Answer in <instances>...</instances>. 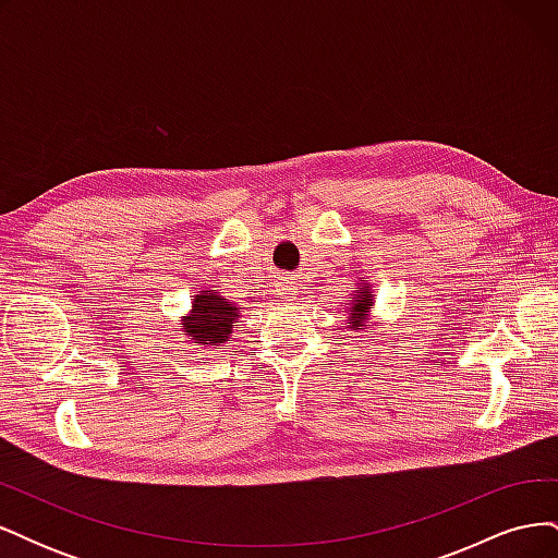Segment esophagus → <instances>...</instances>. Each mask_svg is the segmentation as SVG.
Segmentation results:
<instances>
[{
  "label": "esophagus",
  "mask_w": 558,
  "mask_h": 558,
  "mask_svg": "<svg viewBox=\"0 0 558 558\" xmlns=\"http://www.w3.org/2000/svg\"><path fill=\"white\" fill-rule=\"evenodd\" d=\"M277 291L281 298H293L298 293V283L289 277H283L279 283H277Z\"/></svg>",
  "instance_id": "esophagus-1"
}]
</instances>
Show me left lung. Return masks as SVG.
Listing matches in <instances>:
<instances>
[{"instance_id": "1", "label": "left lung", "mask_w": 558, "mask_h": 558, "mask_svg": "<svg viewBox=\"0 0 558 558\" xmlns=\"http://www.w3.org/2000/svg\"><path fill=\"white\" fill-rule=\"evenodd\" d=\"M373 305H375V298H373V291H369V286L365 283L363 289L359 293H353L349 307H347V320H349V328L353 330H363L365 324H367V316L369 312H373Z\"/></svg>"}]
</instances>
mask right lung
I'll use <instances>...</instances> for the list:
<instances>
[{
	"label": "right lung",
	"instance_id": "obj_1",
	"mask_svg": "<svg viewBox=\"0 0 558 558\" xmlns=\"http://www.w3.org/2000/svg\"><path fill=\"white\" fill-rule=\"evenodd\" d=\"M242 307L214 291H199L193 298L189 316H183L181 330L189 342L218 349L232 340V326L240 324Z\"/></svg>",
	"mask_w": 558,
	"mask_h": 558
}]
</instances>
